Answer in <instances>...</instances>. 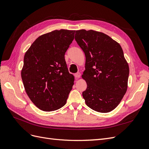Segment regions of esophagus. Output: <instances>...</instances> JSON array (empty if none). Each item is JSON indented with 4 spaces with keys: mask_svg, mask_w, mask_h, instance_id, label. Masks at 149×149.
<instances>
[{
    "mask_svg": "<svg viewBox=\"0 0 149 149\" xmlns=\"http://www.w3.org/2000/svg\"><path fill=\"white\" fill-rule=\"evenodd\" d=\"M80 75H81V74H80V72L76 73V74H75V75H74L76 79H78V78H79L80 77Z\"/></svg>",
    "mask_w": 149,
    "mask_h": 149,
    "instance_id": "34e87169",
    "label": "esophagus"
}]
</instances>
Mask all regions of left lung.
Returning <instances> with one entry per match:
<instances>
[{
  "label": "left lung",
  "instance_id": "1",
  "mask_svg": "<svg viewBox=\"0 0 149 149\" xmlns=\"http://www.w3.org/2000/svg\"><path fill=\"white\" fill-rule=\"evenodd\" d=\"M75 40L86 57L82 75L87 84L82 93L86 104L100 113L111 111L127 88L129 69L122 47L109 36L93 30L76 31Z\"/></svg>",
  "mask_w": 149,
  "mask_h": 149
}]
</instances>
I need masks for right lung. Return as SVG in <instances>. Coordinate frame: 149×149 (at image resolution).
<instances>
[{"mask_svg": "<svg viewBox=\"0 0 149 149\" xmlns=\"http://www.w3.org/2000/svg\"><path fill=\"white\" fill-rule=\"evenodd\" d=\"M74 30H54L38 37L24 56L21 75L26 92L36 107L52 111L64 107L74 77L64 55L74 39Z\"/></svg>", "mask_w": 149, "mask_h": 149, "instance_id": "obj_1", "label": "right lung"}]
</instances>
